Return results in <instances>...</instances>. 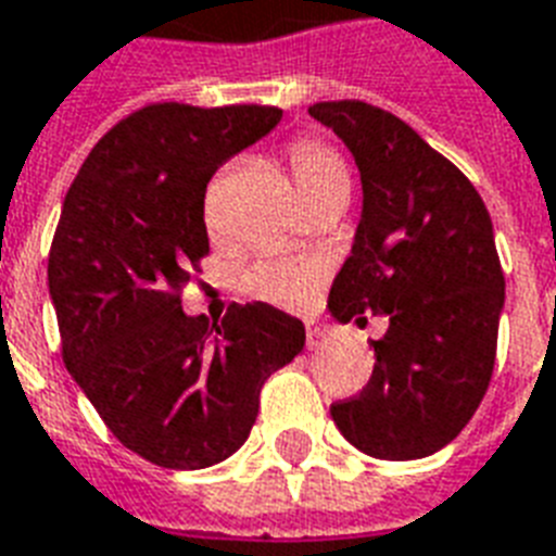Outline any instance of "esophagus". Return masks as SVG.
Segmentation results:
<instances>
[{"label": "esophagus", "instance_id": "34e87169", "mask_svg": "<svg viewBox=\"0 0 556 556\" xmlns=\"http://www.w3.org/2000/svg\"><path fill=\"white\" fill-rule=\"evenodd\" d=\"M327 345V330L321 321H316V318H309L307 321V348L309 351H318V348Z\"/></svg>", "mask_w": 556, "mask_h": 556}]
</instances>
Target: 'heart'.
Returning a JSON list of instances; mask_svg holds the SVG:
<instances>
[{"instance_id":"b5f03b06","label":"heart","mask_w":556,"mask_h":556,"mask_svg":"<svg viewBox=\"0 0 556 556\" xmlns=\"http://www.w3.org/2000/svg\"><path fill=\"white\" fill-rule=\"evenodd\" d=\"M287 165H290L295 191L304 202H313L327 193L351 191V170H348L345 159L325 141H295L287 153ZM205 219L211 229H217L219 205L214 193L205 202ZM321 278H325V264L318 257L264 252L243 266L238 283L249 299L266 301L275 307H301L318 290Z\"/></svg>"}]
</instances>
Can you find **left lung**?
<instances>
[{
	"instance_id": "8db88e82",
	"label": "left lung",
	"mask_w": 556,
	"mask_h": 556,
	"mask_svg": "<svg viewBox=\"0 0 556 556\" xmlns=\"http://www.w3.org/2000/svg\"><path fill=\"white\" fill-rule=\"evenodd\" d=\"M363 176V219L330 287L339 321L389 318L359 394L330 406L371 458L438 453L476 415L496 365L505 273L472 182L397 115L363 101L313 103Z\"/></svg>"
}]
</instances>
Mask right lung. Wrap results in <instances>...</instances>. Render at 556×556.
<instances>
[{"mask_svg":"<svg viewBox=\"0 0 556 556\" xmlns=\"http://www.w3.org/2000/svg\"><path fill=\"white\" fill-rule=\"evenodd\" d=\"M281 122L275 106L150 103L106 132L68 188L49 252L63 363L106 429L167 470L238 453L304 325L264 301L185 316L208 255L205 188Z\"/></svg>","mask_w":556,"mask_h":556,"instance_id":"add662e5","label":"right lung"}]
</instances>
